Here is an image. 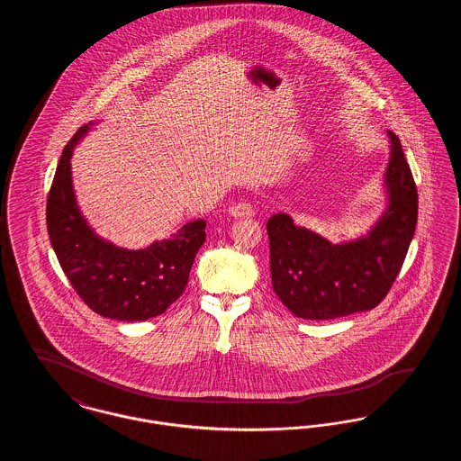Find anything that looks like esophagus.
<instances>
[{
  "label": "esophagus",
  "instance_id": "34e87169",
  "mask_svg": "<svg viewBox=\"0 0 461 461\" xmlns=\"http://www.w3.org/2000/svg\"><path fill=\"white\" fill-rule=\"evenodd\" d=\"M228 212H230V216L239 218V220H243V218H252V216H254V209H252V205H250V203H245V202H240V203L231 205Z\"/></svg>",
  "mask_w": 461,
  "mask_h": 461
}]
</instances>
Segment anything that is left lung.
I'll list each match as a JSON object with an SVG mask.
<instances>
[{
  "mask_svg": "<svg viewBox=\"0 0 461 461\" xmlns=\"http://www.w3.org/2000/svg\"><path fill=\"white\" fill-rule=\"evenodd\" d=\"M385 169L387 209L357 240L331 243L278 212L267 220L273 290L297 318L333 320L378 306L415 235L418 194L394 132Z\"/></svg>",
  "mask_w": 461,
  "mask_h": 461,
  "instance_id": "8db88e82",
  "label": "left lung"
}]
</instances>
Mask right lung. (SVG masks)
<instances>
[{
    "label": "right lung",
    "mask_w": 461,
    "mask_h": 461,
    "mask_svg": "<svg viewBox=\"0 0 461 461\" xmlns=\"http://www.w3.org/2000/svg\"><path fill=\"white\" fill-rule=\"evenodd\" d=\"M93 122L67 143L46 202V226L64 273L96 314L117 321H145L166 312L188 284L205 221L183 224L173 239L130 250L100 239L81 214L70 173V157Z\"/></svg>",
    "instance_id": "right-lung-1"
}]
</instances>
